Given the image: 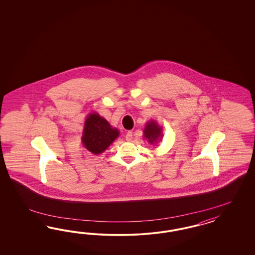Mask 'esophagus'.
I'll use <instances>...</instances> for the list:
<instances>
[{"instance_id":"1","label":"esophagus","mask_w":255,"mask_h":255,"mask_svg":"<svg viewBox=\"0 0 255 255\" xmlns=\"http://www.w3.org/2000/svg\"><path fill=\"white\" fill-rule=\"evenodd\" d=\"M125 138L127 141H131V139H132V132L131 131H127V133H126V136H125Z\"/></svg>"}]
</instances>
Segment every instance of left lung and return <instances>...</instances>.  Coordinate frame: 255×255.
I'll return each instance as SVG.
<instances>
[{
	"instance_id": "1",
	"label": "left lung",
	"mask_w": 255,
	"mask_h": 255,
	"mask_svg": "<svg viewBox=\"0 0 255 255\" xmlns=\"http://www.w3.org/2000/svg\"><path fill=\"white\" fill-rule=\"evenodd\" d=\"M144 138L151 145L157 144L162 139V128L155 121L150 120L147 122L144 128Z\"/></svg>"
}]
</instances>
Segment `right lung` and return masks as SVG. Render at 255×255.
Instances as JSON below:
<instances>
[{
    "mask_svg": "<svg viewBox=\"0 0 255 255\" xmlns=\"http://www.w3.org/2000/svg\"><path fill=\"white\" fill-rule=\"evenodd\" d=\"M120 131L112 127L98 113H90L86 118L81 141L83 146L93 154L103 153L118 138Z\"/></svg>",
    "mask_w": 255,
    "mask_h": 255,
    "instance_id": "1",
    "label": "right lung"
}]
</instances>
